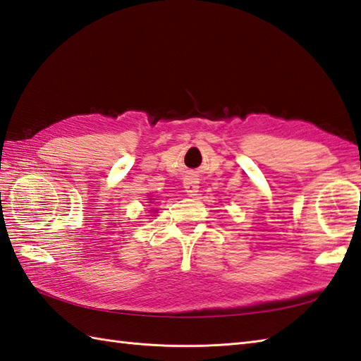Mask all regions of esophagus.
<instances>
[{"instance_id": "34e87169", "label": "esophagus", "mask_w": 361, "mask_h": 361, "mask_svg": "<svg viewBox=\"0 0 361 361\" xmlns=\"http://www.w3.org/2000/svg\"><path fill=\"white\" fill-rule=\"evenodd\" d=\"M198 178H195V176H188V178L185 180V190L188 192V195L194 197L197 195L198 192Z\"/></svg>"}]
</instances>
